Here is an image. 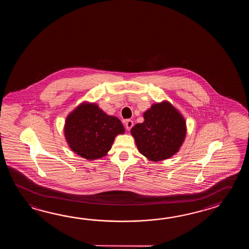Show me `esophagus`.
<instances>
[{"label": "esophagus", "instance_id": "1", "mask_svg": "<svg viewBox=\"0 0 249 249\" xmlns=\"http://www.w3.org/2000/svg\"><path fill=\"white\" fill-rule=\"evenodd\" d=\"M124 124H125V128H126L127 131H130L131 128L133 126V122H132V120H130V119L126 120Z\"/></svg>", "mask_w": 249, "mask_h": 249}]
</instances>
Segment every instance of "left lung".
<instances>
[{
  "label": "left lung",
  "mask_w": 249,
  "mask_h": 249,
  "mask_svg": "<svg viewBox=\"0 0 249 249\" xmlns=\"http://www.w3.org/2000/svg\"><path fill=\"white\" fill-rule=\"evenodd\" d=\"M144 122L132 127L138 150L151 161L177 153L186 136L185 119L167 101L156 103L143 114Z\"/></svg>",
  "instance_id": "8db88e82"
}]
</instances>
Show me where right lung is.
I'll return each instance as SVG.
<instances>
[{"instance_id": "obj_1", "label": "right lung", "mask_w": 249, "mask_h": 249, "mask_svg": "<svg viewBox=\"0 0 249 249\" xmlns=\"http://www.w3.org/2000/svg\"><path fill=\"white\" fill-rule=\"evenodd\" d=\"M64 132L74 153L94 160L106 156L124 128L117 117L107 115L94 103L84 102L68 116Z\"/></svg>"}]
</instances>
